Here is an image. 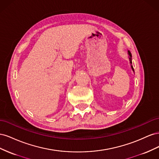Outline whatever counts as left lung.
I'll return each mask as SVG.
<instances>
[{"label":"left lung","mask_w":159,"mask_h":159,"mask_svg":"<svg viewBox=\"0 0 159 159\" xmlns=\"http://www.w3.org/2000/svg\"><path fill=\"white\" fill-rule=\"evenodd\" d=\"M129 52V60H130V63L132 64V55H131V53L129 51H128ZM131 68H132V70H133L134 71V69H133V67L131 66Z\"/></svg>","instance_id":"left-lung-1"}]
</instances>
